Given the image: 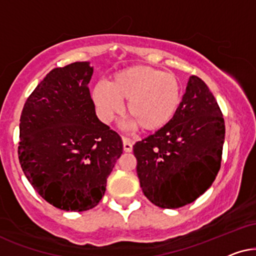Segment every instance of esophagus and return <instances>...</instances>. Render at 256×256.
I'll return each instance as SVG.
<instances>
[{"label": "esophagus", "mask_w": 256, "mask_h": 256, "mask_svg": "<svg viewBox=\"0 0 256 256\" xmlns=\"http://www.w3.org/2000/svg\"><path fill=\"white\" fill-rule=\"evenodd\" d=\"M122 148L125 152H131L134 150V142L128 138H122Z\"/></svg>", "instance_id": "34e87169"}]
</instances>
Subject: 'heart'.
<instances>
[{"instance_id": "obj_1", "label": "heart", "mask_w": 256, "mask_h": 256, "mask_svg": "<svg viewBox=\"0 0 256 256\" xmlns=\"http://www.w3.org/2000/svg\"><path fill=\"white\" fill-rule=\"evenodd\" d=\"M92 100L105 122H111L122 110V100H128L126 110L131 128L142 126L145 131H156L174 118L182 103V85L176 74L151 66H130L112 76L110 84L98 83Z\"/></svg>"}]
</instances>
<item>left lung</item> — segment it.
Returning <instances> with one entry per match:
<instances>
[{
    "label": "left lung",
    "instance_id": "8db88e82",
    "mask_svg": "<svg viewBox=\"0 0 256 256\" xmlns=\"http://www.w3.org/2000/svg\"><path fill=\"white\" fill-rule=\"evenodd\" d=\"M224 142L216 98L205 82L190 76L174 118L134 146L142 193L162 208L193 202L216 179Z\"/></svg>",
    "mask_w": 256,
    "mask_h": 256
}]
</instances>
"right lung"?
<instances>
[{
  "mask_svg": "<svg viewBox=\"0 0 256 256\" xmlns=\"http://www.w3.org/2000/svg\"><path fill=\"white\" fill-rule=\"evenodd\" d=\"M88 62L51 70L26 100L20 119L18 159L46 202L69 212L96 207L122 153V142L96 116Z\"/></svg>",
  "mask_w": 256,
  "mask_h": 256,
  "instance_id": "1",
  "label": "right lung"
}]
</instances>
